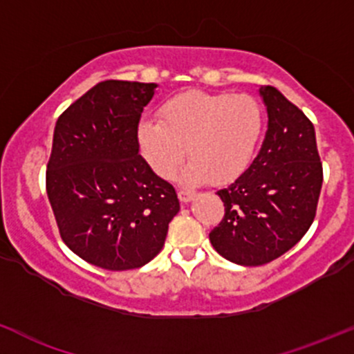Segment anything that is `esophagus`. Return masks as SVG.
Masks as SVG:
<instances>
[{
    "label": "esophagus",
    "instance_id": "esophagus-1",
    "mask_svg": "<svg viewBox=\"0 0 354 354\" xmlns=\"http://www.w3.org/2000/svg\"><path fill=\"white\" fill-rule=\"evenodd\" d=\"M195 196H196V193L192 192V189H180V192H178V198H180L183 203L192 202Z\"/></svg>",
    "mask_w": 354,
    "mask_h": 354
}]
</instances>
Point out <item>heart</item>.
Here are the masks:
<instances>
[{
  "mask_svg": "<svg viewBox=\"0 0 354 354\" xmlns=\"http://www.w3.org/2000/svg\"><path fill=\"white\" fill-rule=\"evenodd\" d=\"M266 113L251 95L178 93L158 109V120L139 124V146L146 161L162 178H171L187 156L188 183L210 178L229 183L248 169L261 146Z\"/></svg>",
  "mask_w": 354,
  "mask_h": 354,
  "instance_id": "obj_1",
  "label": "heart"
}]
</instances>
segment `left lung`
<instances>
[{
	"label": "left lung",
	"mask_w": 354,
	"mask_h": 354,
	"mask_svg": "<svg viewBox=\"0 0 354 354\" xmlns=\"http://www.w3.org/2000/svg\"><path fill=\"white\" fill-rule=\"evenodd\" d=\"M268 130L259 154L217 195L225 214L210 232L215 251L243 266L280 258L312 225L322 188L312 122L277 88H259Z\"/></svg>",
	"instance_id": "1"
}]
</instances>
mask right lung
<instances>
[{"label":"right lung","mask_w":354,"mask_h":354,"mask_svg":"<svg viewBox=\"0 0 354 354\" xmlns=\"http://www.w3.org/2000/svg\"><path fill=\"white\" fill-rule=\"evenodd\" d=\"M156 83L102 81L55 122L47 196L66 245L110 271L147 265L180 212L173 185L139 154L140 113Z\"/></svg>","instance_id":"right-lung-1"}]
</instances>
